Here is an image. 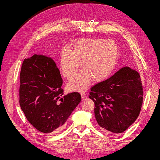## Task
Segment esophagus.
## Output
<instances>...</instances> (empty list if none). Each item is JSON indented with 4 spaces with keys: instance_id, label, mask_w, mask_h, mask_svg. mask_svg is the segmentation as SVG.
Segmentation results:
<instances>
[{
    "instance_id": "obj_1",
    "label": "esophagus",
    "mask_w": 160,
    "mask_h": 160,
    "mask_svg": "<svg viewBox=\"0 0 160 160\" xmlns=\"http://www.w3.org/2000/svg\"><path fill=\"white\" fill-rule=\"evenodd\" d=\"M81 96H82V98H83V99H86V98H87V96H86V95L83 93V92H82V93H81Z\"/></svg>"
}]
</instances>
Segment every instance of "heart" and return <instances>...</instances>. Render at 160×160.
Wrapping results in <instances>:
<instances>
[{
    "label": "heart",
    "instance_id": "1",
    "mask_svg": "<svg viewBox=\"0 0 160 160\" xmlns=\"http://www.w3.org/2000/svg\"><path fill=\"white\" fill-rule=\"evenodd\" d=\"M119 48L114 41L100 38L80 39L71 49L62 50L60 65L64 77L71 79L78 72L79 63L83 71L68 83L71 91H84L93 80L100 82L110 74L115 67Z\"/></svg>",
    "mask_w": 160,
    "mask_h": 160
}]
</instances>
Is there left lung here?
Listing matches in <instances>:
<instances>
[{
  "label": "left lung",
  "instance_id": "obj_1",
  "mask_svg": "<svg viewBox=\"0 0 160 160\" xmlns=\"http://www.w3.org/2000/svg\"><path fill=\"white\" fill-rule=\"evenodd\" d=\"M143 91L139 73L122 67L108 79L91 88L89 97L95 103V116L103 132H124L138 117Z\"/></svg>",
  "mask_w": 160,
  "mask_h": 160
}]
</instances>
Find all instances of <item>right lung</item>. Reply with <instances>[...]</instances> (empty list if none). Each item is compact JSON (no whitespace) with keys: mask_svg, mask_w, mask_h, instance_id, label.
<instances>
[{"mask_svg":"<svg viewBox=\"0 0 160 160\" xmlns=\"http://www.w3.org/2000/svg\"><path fill=\"white\" fill-rule=\"evenodd\" d=\"M62 83L60 71L51 58L34 54L24 60L19 103L29 122L39 132L48 134L60 130L81 101L78 92L62 97Z\"/></svg>","mask_w":160,"mask_h":160,"instance_id":"obj_1","label":"right lung"}]
</instances>
